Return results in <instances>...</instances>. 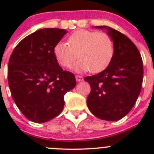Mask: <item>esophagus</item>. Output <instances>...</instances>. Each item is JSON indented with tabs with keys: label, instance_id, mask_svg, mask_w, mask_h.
I'll use <instances>...</instances> for the list:
<instances>
[{
	"label": "esophagus",
	"instance_id": "34e87169",
	"mask_svg": "<svg viewBox=\"0 0 154 154\" xmlns=\"http://www.w3.org/2000/svg\"><path fill=\"white\" fill-rule=\"evenodd\" d=\"M75 79L77 82H82L83 81V78L80 75H76L75 76Z\"/></svg>",
	"mask_w": 154,
	"mask_h": 154
}]
</instances>
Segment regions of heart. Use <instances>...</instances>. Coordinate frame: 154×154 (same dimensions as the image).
<instances>
[{
  "mask_svg": "<svg viewBox=\"0 0 154 154\" xmlns=\"http://www.w3.org/2000/svg\"><path fill=\"white\" fill-rule=\"evenodd\" d=\"M114 54V42L109 35L104 32L79 30L68 38V44L58 42L54 47L57 62L65 68L74 66L76 72H99L107 67Z\"/></svg>",
  "mask_w": 154,
  "mask_h": 154,
  "instance_id": "obj_1",
  "label": "heart"
}]
</instances>
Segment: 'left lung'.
Returning <instances> with one entry per match:
<instances>
[{
    "label": "left lung",
    "instance_id": "obj_1",
    "mask_svg": "<svg viewBox=\"0 0 154 154\" xmlns=\"http://www.w3.org/2000/svg\"><path fill=\"white\" fill-rule=\"evenodd\" d=\"M95 28L106 30L111 36L114 54L105 70L85 78L91 86L87 106L99 119L117 121L132 109L140 93L143 61L137 48L126 35L110 27Z\"/></svg>",
    "mask_w": 154,
    "mask_h": 154
}]
</instances>
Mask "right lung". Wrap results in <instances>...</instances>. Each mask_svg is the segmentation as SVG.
Returning <instances> with one entry per match:
<instances>
[{
    "mask_svg": "<svg viewBox=\"0 0 154 154\" xmlns=\"http://www.w3.org/2000/svg\"><path fill=\"white\" fill-rule=\"evenodd\" d=\"M67 32L38 30L19 42L9 59L12 98L24 116L35 123H45L59 115L65 94L76 85L74 75L63 71L54 55V47Z\"/></svg>",
    "mask_w": 154,
    "mask_h": 154,
    "instance_id": "obj_1",
    "label": "right lung"
}]
</instances>
